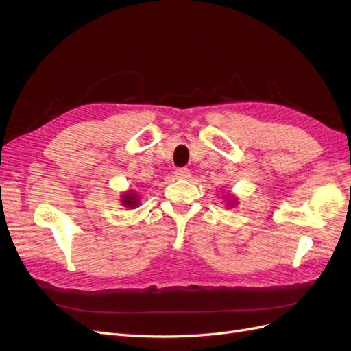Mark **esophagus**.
I'll return each instance as SVG.
<instances>
[{
	"label": "esophagus",
	"instance_id": "34e87169",
	"mask_svg": "<svg viewBox=\"0 0 351 351\" xmlns=\"http://www.w3.org/2000/svg\"><path fill=\"white\" fill-rule=\"evenodd\" d=\"M174 177L178 180H187V178H190V169L189 168H178L174 171Z\"/></svg>",
	"mask_w": 351,
	"mask_h": 351
}]
</instances>
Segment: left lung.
Wrapping results in <instances>:
<instances>
[{
    "mask_svg": "<svg viewBox=\"0 0 351 351\" xmlns=\"http://www.w3.org/2000/svg\"><path fill=\"white\" fill-rule=\"evenodd\" d=\"M227 204H228V206H232V205H236L237 204V199L236 197H231L230 195H227Z\"/></svg>",
    "mask_w": 351,
    "mask_h": 351,
    "instance_id": "8db88e82",
    "label": "left lung"
}]
</instances>
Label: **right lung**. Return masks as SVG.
I'll return each instance as SVG.
<instances>
[{
  "label": "right lung",
  "mask_w": 351,
  "mask_h": 351,
  "mask_svg": "<svg viewBox=\"0 0 351 351\" xmlns=\"http://www.w3.org/2000/svg\"><path fill=\"white\" fill-rule=\"evenodd\" d=\"M139 202H141L139 196H137V193L133 192V190H129V192L123 193V196H121V204L125 208H136L137 205H139Z\"/></svg>",
  "instance_id": "1"
}]
</instances>
